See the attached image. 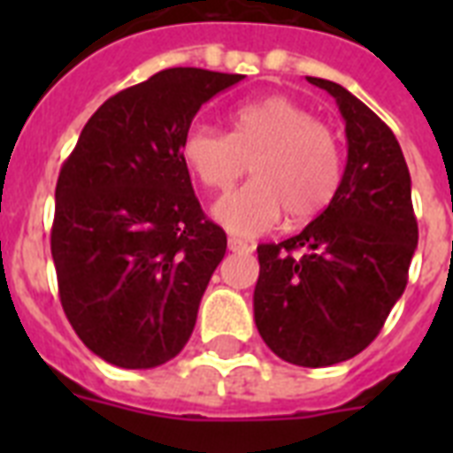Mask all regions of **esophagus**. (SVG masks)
I'll return each instance as SVG.
<instances>
[{
    "instance_id": "esophagus-1",
    "label": "esophagus",
    "mask_w": 453,
    "mask_h": 453,
    "mask_svg": "<svg viewBox=\"0 0 453 453\" xmlns=\"http://www.w3.org/2000/svg\"><path fill=\"white\" fill-rule=\"evenodd\" d=\"M227 249H230V251H234V254H249V251H251V244H247V242H242V240H237V237H230V240H227Z\"/></svg>"
}]
</instances>
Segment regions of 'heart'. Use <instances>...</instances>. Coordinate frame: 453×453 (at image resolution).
<instances>
[{
    "mask_svg": "<svg viewBox=\"0 0 453 453\" xmlns=\"http://www.w3.org/2000/svg\"><path fill=\"white\" fill-rule=\"evenodd\" d=\"M180 155L199 183L216 192L233 188L249 164L254 180L213 206L220 226L240 237L268 233L282 211L294 226L315 219L336 197L343 178L334 129L287 96L237 108L227 134L192 124Z\"/></svg>",
    "mask_w": 453,
    "mask_h": 453,
    "instance_id": "1",
    "label": "heart"
}]
</instances>
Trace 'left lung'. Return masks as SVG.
Wrapping results in <instances>:
<instances>
[{"label": "left lung", "mask_w": 453, "mask_h": 453, "mask_svg": "<svg viewBox=\"0 0 453 453\" xmlns=\"http://www.w3.org/2000/svg\"><path fill=\"white\" fill-rule=\"evenodd\" d=\"M348 164L331 204L296 237L258 247L254 319L270 350L298 366L362 352L404 294L418 242L411 178L388 124L336 81Z\"/></svg>", "instance_id": "1"}]
</instances>
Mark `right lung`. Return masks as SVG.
<instances>
[{
	"instance_id": "1",
	"label": "right lung",
	"mask_w": 453,
	"mask_h": 453,
	"mask_svg": "<svg viewBox=\"0 0 453 453\" xmlns=\"http://www.w3.org/2000/svg\"><path fill=\"white\" fill-rule=\"evenodd\" d=\"M242 80L169 67L96 110L56 183L51 256L81 343L122 369L183 350L227 237L180 155L197 110Z\"/></svg>"
}]
</instances>
